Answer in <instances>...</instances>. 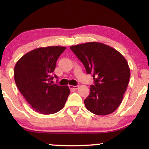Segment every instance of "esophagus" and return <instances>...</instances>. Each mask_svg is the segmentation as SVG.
<instances>
[{
    "instance_id": "esophagus-1",
    "label": "esophagus",
    "mask_w": 149,
    "mask_h": 149,
    "mask_svg": "<svg viewBox=\"0 0 149 149\" xmlns=\"http://www.w3.org/2000/svg\"><path fill=\"white\" fill-rule=\"evenodd\" d=\"M69 87H70V89H74V90H76L79 88V86L78 85H77V86H74V85H69Z\"/></svg>"
}]
</instances>
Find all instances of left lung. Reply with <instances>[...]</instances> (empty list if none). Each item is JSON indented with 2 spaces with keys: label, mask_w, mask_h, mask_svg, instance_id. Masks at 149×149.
Returning a JSON list of instances; mask_svg holds the SVG:
<instances>
[{
  "label": "left lung",
  "mask_w": 149,
  "mask_h": 149,
  "mask_svg": "<svg viewBox=\"0 0 149 149\" xmlns=\"http://www.w3.org/2000/svg\"><path fill=\"white\" fill-rule=\"evenodd\" d=\"M70 49L94 79L84 100L86 109L97 115L113 113L121 104L129 83L127 60L118 51L101 42H85Z\"/></svg>",
  "instance_id": "left-lung-1"
}]
</instances>
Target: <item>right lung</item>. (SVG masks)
<instances>
[{
	"mask_svg": "<svg viewBox=\"0 0 149 149\" xmlns=\"http://www.w3.org/2000/svg\"><path fill=\"white\" fill-rule=\"evenodd\" d=\"M65 47L50 46L35 49L22 57L14 68V79L18 89L32 109L51 115L64 107L69 94L68 86L52 84L58 78L54 72L56 62Z\"/></svg>",
	"mask_w": 149,
	"mask_h": 149,
	"instance_id": "obj_1",
	"label": "right lung"
}]
</instances>
